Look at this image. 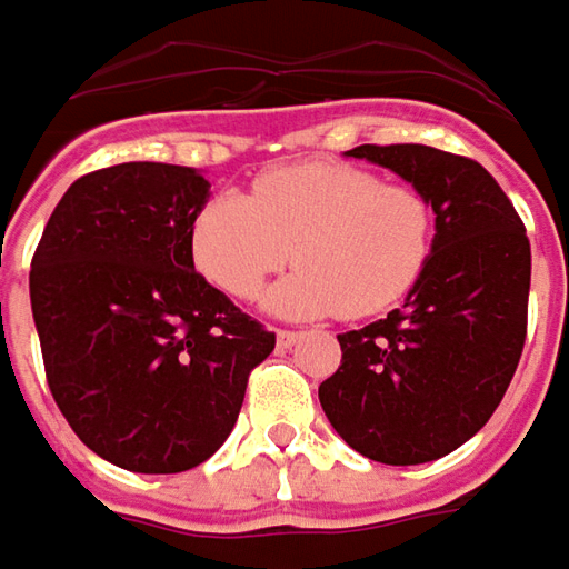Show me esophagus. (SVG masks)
Masks as SVG:
<instances>
[{
	"instance_id": "esophagus-1",
	"label": "esophagus",
	"mask_w": 569,
	"mask_h": 569,
	"mask_svg": "<svg viewBox=\"0 0 569 569\" xmlns=\"http://www.w3.org/2000/svg\"><path fill=\"white\" fill-rule=\"evenodd\" d=\"M277 342H280V349H292V346L299 342V333H296V330H280V333H277Z\"/></svg>"
}]
</instances>
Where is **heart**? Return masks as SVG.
I'll use <instances>...</instances> for the list:
<instances>
[{
	"mask_svg": "<svg viewBox=\"0 0 569 569\" xmlns=\"http://www.w3.org/2000/svg\"><path fill=\"white\" fill-rule=\"evenodd\" d=\"M196 268L233 299H254L270 273L296 268L264 296L280 317H370L405 299L430 261L432 208L405 183L315 161L261 173L249 199L218 192L189 230Z\"/></svg>",
	"mask_w": 569,
	"mask_h": 569,
	"instance_id": "1",
	"label": "heart"
}]
</instances>
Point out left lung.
<instances>
[{"label":"left lung","mask_w":569,"mask_h":569,"mask_svg":"<svg viewBox=\"0 0 569 569\" xmlns=\"http://www.w3.org/2000/svg\"><path fill=\"white\" fill-rule=\"evenodd\" d=\"M346 158L420 189L436 236L405 305L336 336L342 365L320 382V408L370 461H436L477 436L511 386L527 339V230L470 158L415 142L358 146Z\"/></svg>","instance_id":"left-lung-1"}]
</instances>
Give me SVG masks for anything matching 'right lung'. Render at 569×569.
I'll list each match as a JSON object with an SVG mask.
<instances>
[{
  "mask_svg": "<svg viewBox=\"0 0 569 569\" xmlns=\"http://www.w3.org/2000/svg\"><path fill=\"white\" fill-rule=\"evenodd\" d=\"M211 183L130 161L73 180L30 264L52 398L80 442L133 473L208 461L236 427L273 333L196 273Z\"/></svg>",
  "mask_w": 569,
  "mask_h": 569,
  "instance_id": "obj_1",
  "label": "right lung"
}]
</instances>
